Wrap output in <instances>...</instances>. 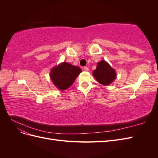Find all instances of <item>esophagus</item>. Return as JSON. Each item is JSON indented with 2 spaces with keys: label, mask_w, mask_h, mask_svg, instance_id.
I'll list each match as a JSON object with an SVG mask.
<instances>
[{
  "label": "esophagus",
  "mask_w": 158,
  "mask_h": 158,
  "mask_svg": "<svg viewBox=\"0 0 158 158\" xmlns=\"http://www.w3.org/2000/svg\"><path fill=\"white\" fill-rule=\"evenodd\" d=\"M84 70H85V71H88L89 70V69L87 67V66H85V67H84Z\"/></svg>",
  "instance_id": "34e87169"
}]
</instances>
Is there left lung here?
<instances>
[{
	"mask_svg": "<svg viewBox=\"0 0 158 158\" xmlns=\"http://www.w3.org/2000/svg\"><path fill=\"white\" fill-rule=\"evenodd\" d=\"M92 74L98 82L103 85H110L117 77L115 70L105 60L98 62Z\"/></svg>",
	"mask_w": 158,
	"mask_h": 158,
	"instance_id": "1",
	"label": "left lung"
}]
</instances>
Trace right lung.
<instances>
[{
    "instance_id": "add662e5",
    "label": "right lung",
    "mask_w": 158,
    "mask_h": 158,
    "mask_svg": "<svg viewBox=\"0 0 158 158\" xmlns=\"http://www.w3.org/2000/svg\"><path fill=\"white\" fill-rule=\"evenodd\" d=\"M80 73L82 69L78 66L63 62L52 68L50 78L57 89L66 90L73 85Z\"/></svg>"
}]
</instances>
